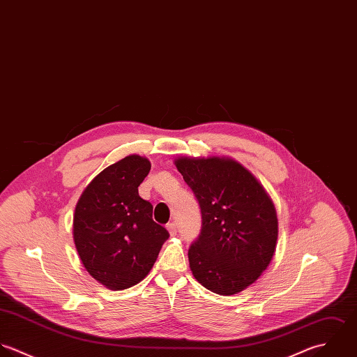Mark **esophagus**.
<instances>
[{
  "instance_id": "obj_1",
  "label": "esophagus",
  "mask_w": 357,
  "mask_h": 357,
  "mask_svg": "<svg viewBox=\"0 0 357 357\" xmlns=\"http://www.w3.org/2000/svg\"><path fill=\"white\" fill-rule=\"evenodd\" d=\"M166 229H167V231H169V234H170L172 237L177 234V227H176V223H169V225L166 226Z\"/></svg>"
}]
</instances>
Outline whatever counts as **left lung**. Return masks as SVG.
<instances>
[{
    "mask_svg": "<svg viewBox=\"0 0 357 357\" xmlns=\"http://www.w3.org/2000/svg\"><path fill=\"white\" fill-rule=\"evenodd\" d=\"M192 190L202 229L188 249L194 277L206 289L234 295L270 264L278 237L273 201L256 177L230 158H177Z\"/></svg>",
    "mask_w": 357,
    "mask_h": 357,
    "instance_id": "1",
    "label": "left lung"
}]
</instances>
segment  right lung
I'll list each match as a JSON object with an SVG mask.
<instances>
[{
  "instance_id": "1",
  "label": "right lung",
  "mask_w": 357,
  "mask_h": 357,
  "mask_svg": "<svg viewBox=\"0 0 357 357\" xmlns=\"http://www.w3.org/2000/svg\"><path fill=\"white\" fill-rule=\"evenodd\" d=\"M151 162L128 155L104 169L83 191L73 216V239L86 270L109 289L130 288L151 271L169 233L138 195Z\"/></svg>"
}]
</instances>
